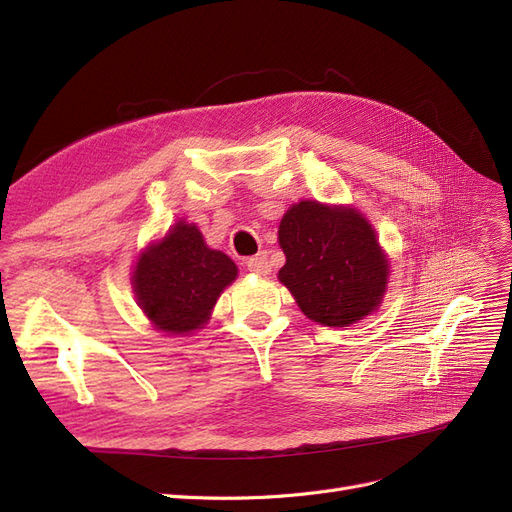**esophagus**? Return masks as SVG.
Instances as JSON below:
<instances>
[{"label": "esophagus", "mask_w": 512, "mask_h": 512, "mask_svg": "<svg viewBox=\"0 0 512 512\" xmlns=\"http://www.w3.org/2000/svg\"><path fill=\"white\" fill-rule=\"evenodd\" d=\"M244 263H246V270H249V272L261 274V276L270 274V261H268V255H266V253H259V255H255V257H249Z\"/></svg>", "instance_id": "1"}]
</instances>
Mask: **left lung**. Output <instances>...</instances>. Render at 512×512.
Returning <instances> with one entry per match:
<instances>
[{
	"instance_id": "left-lung-1",
	"label": "left lung",
	"mask_w": 512,
	"mask_h": 512,
	"mask_svg": "<svg viewBox=\"0 0 512 512\" xmlns=\"http://www.w3.org/2000/svg\"><path fill=\"white\" fill-rule=\"evenodd\" d=\"M278 242L287 255L278 278L314 323L348 327L382 301L388 263L354 208L293 204L280 221Z\"/></svg>"
}]
</instances>
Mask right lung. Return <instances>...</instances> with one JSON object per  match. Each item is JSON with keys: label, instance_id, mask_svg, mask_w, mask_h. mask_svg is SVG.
I'll return each instance as SVG.
<instances>
[{"label": "right lung", "instance_id": "right-lung-1", "mask_svg": "<svg viewBox=\"0 0 512 512\" xmlns=\"http://www.w3.org/2000/svg\"><path fill=\"white\" fill-rule=\"evenodd\" d=\"M236 274V263L208 249L196 225L179 221L141 255L132 285L151 323L179 335L206 323L217 297Z\"/></svg>", "mask_w": 512, "mask_h": 512}]
</instances>
